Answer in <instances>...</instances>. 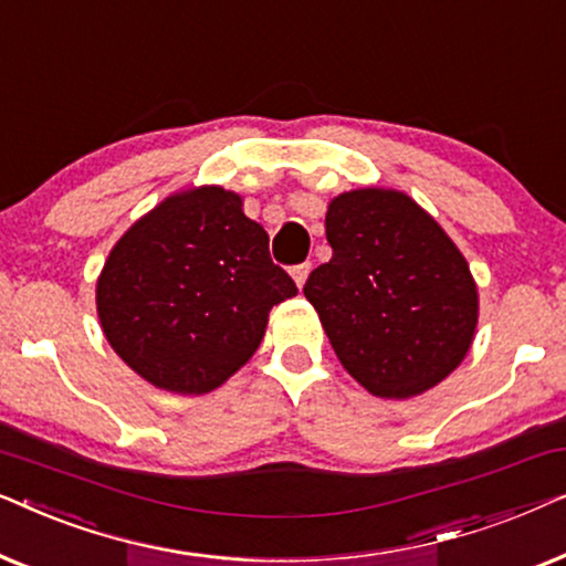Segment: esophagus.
Masks as SVG:
<instances>
[{
  "label": "esophagus",
  "mask_w": 566,
  "mask_h": 566,
  "mask_svg": "<svg viewBox=\"0 0 566 566\" xmlns=\"http://www.w3.org/2000/svg\"><path fill=\"white\" fill-rule=\"evenodd\" d=\"M308 273H312V262H301V265H296L291 270V275H293V281H296V285L298 289H304V283H306V277H308Z\"/></svg>",
  "instance_id": "34e87169"
}]
</instances>
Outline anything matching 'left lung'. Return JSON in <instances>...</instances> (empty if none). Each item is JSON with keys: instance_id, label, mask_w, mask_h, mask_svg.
Returning a JSON list of instances; mask_svg holds the SVG:
<instances>
[{"instance_id": "1", "label": "left lung", "mask_w": 566, "mask_h": 566, "mask_svg": "<svg viewBox=\"0 0 566 566\" xmlns=\"http://www.w3.org/2000/svg\"><path fill=\"white\" fill-rule=\"evenodd\" d=\"M332 260L304 296L339 363L384 399L438 386L467 358L479 319L476 283L459 247L407 192L360 188L327 208Z\"/></svg>"}]
</instances>
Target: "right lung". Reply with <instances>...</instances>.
I'll return each instance as SVG.
<instances>
[{
	"label": "right lung",
	"mask_w": 566,
	"mask_h": 566,
	"mask_svg": "<svg viewBox=\"0 0 566 566\" xmlns=\"http://www.w3.org/2000/svg\"><path fill=\"white\" fill-rule=\"evenodd\" d=\"M268 244L237 192L203 185L165 198L97 277L107 343L157 389H219L260 347L270 308L298 293Z\"/></svg>",
	"instance_id": "1"
}]
</instances>
